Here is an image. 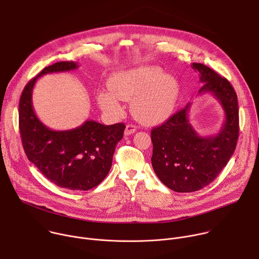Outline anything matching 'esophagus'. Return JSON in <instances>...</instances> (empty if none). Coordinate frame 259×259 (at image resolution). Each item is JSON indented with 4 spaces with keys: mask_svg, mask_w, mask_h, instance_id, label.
I'll return each mask as SVG.
<instances>
[{
    "mask_svg": "<svg viewBox=\"0 0 259 259\" xmlns=\"http://www.w3.org/2000/svg\"><path fill=\"white\" fill-rule=\"evenodd\" d=\"M136 129L137 127L135 125H132V124H128L126 126V129H125V135H131L133 133L136 132Z\"/></svg>",
    "mask_w": 259,
    "mask_h": 259,
    "instance_id": "34e87169",
    "label": "esophagus"
}]
</instances>
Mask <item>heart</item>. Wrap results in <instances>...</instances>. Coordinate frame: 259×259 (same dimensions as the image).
Here are the masks:
<instances>
[{
  "mask_svg": "<svg viewBox=\"0 0 259 259\" xmlns=\"http://www.w3.org/2000/svg\"><path fill=\"white\" fill-rule=\"evenodd\" d=\"M108 88L110 92L102 91L97 97L104 112L118 116L123 112L119 100L131 101L134 117L142 122L167 118L174 110L179 95L177 81L156 66L120 71L109 80Z\"/></svg>",
  "mask_w": 259,
  "mask_h": 259,
  "instance_id": "b5f03b06",
  "label": "heart"
}]
</instances>
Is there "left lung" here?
Masks as SVG:
<instances>
[{
	"label": "left lung",
	"instance_id": "left-lung-1",
	"mask_svg": "<svg viewBox=\"0 0 259 259\" xmlns=\"http://www.w3.org/2000/svg\"><path fill=\"white\" fill-rule=\"evenodd\" d=\"M203 84L221 104L225 122L216 135L202 137L189 120L192 103L152 130V165L159 179L177 193H191L211 183L232 158L239 136L238 97L231 83L202 63H193Z\"/></svg>",
	"mask_w": 259,
	"mask_h": 259
}]
</instances>
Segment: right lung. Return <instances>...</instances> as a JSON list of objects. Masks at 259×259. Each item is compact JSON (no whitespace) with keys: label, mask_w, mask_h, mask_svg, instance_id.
<instances>
[{"label":"right lung","mask_w":259,"mask_h":259,"mask_svg":"<svg viewBox=\"0 0 259 259\" xmlns=\"http://www.w3.org/2000/svg\"><path fill=\"white\" fill-rule=\"evenodd\" d=\"M78 66L73 61L56 62L26 84L19 101V131L26 157L46 178L63 189L88 191L108 174L125 125L105 126L91 120L75 129L52 130L36 117L31 101L38 78Z\"/></svg>","instance_id":"1"}]
</instances>
